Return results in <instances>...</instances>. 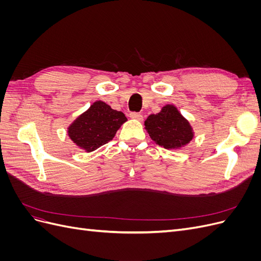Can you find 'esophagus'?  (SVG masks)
Instances as JSON below:
<instances>
[{
  "label": "esophagus",
  "instance_id": "obj_1",
  "mask_svg": "<svg viewBox=\"0 0 261 261\" xmlns=\"http://www.w3.org/2000/svg\"><path fill=\"white\" fill-rule=\"evenodd\" d=\"M129 116H130L132 118H134V120H138V121L143 120V114L139 113V112H130Z\"/></svg>",
  "mask_w": 261,
  "mask_h": 261
}]
</instances>
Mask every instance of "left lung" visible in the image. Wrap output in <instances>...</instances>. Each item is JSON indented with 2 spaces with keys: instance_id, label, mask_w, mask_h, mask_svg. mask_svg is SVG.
Segmentation results:
<instances>
[{
  "instance_id": "1",
  "label": "left lung",
  "mask_w": 261,
  "mask_h": 261,
  "mask_svg": "<svg viewBox=\"0 0 261 261\" xmlns=\"http://www.w3.org/2000/svg\"><path fill=\"white\" fill-rule=\"evenodd\" d=\"M145 126L151 139L165 149L185 146L194 136L191 125L173 106H165L161 112L149 115Z\"/></svg>"
}]
</instances>
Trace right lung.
<instances>
[{"label": "right lung", "instance_id": "obj_1", "mask_svg": "<svg viewBox=\"0 0 261 261\" xmlns=\"http://www.w3.org/2000/svg\"><path fill=\"white\" fill-rule=\"evenodd\" d=\"M126 121L123 112L97 101L69 126L68 136L78 147L90 152L112 140Z\"/></svg>", "mask_w": 261, "mask_h": 261}]
</instances>
